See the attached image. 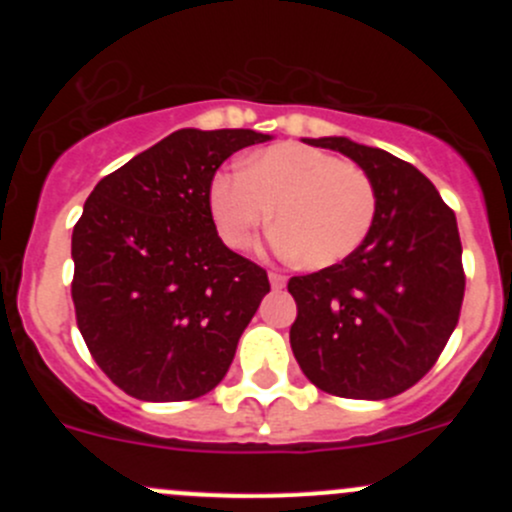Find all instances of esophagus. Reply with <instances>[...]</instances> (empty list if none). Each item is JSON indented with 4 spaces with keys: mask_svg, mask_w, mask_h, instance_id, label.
<instances>
[{
    "mask_svg": "<svg viewBox=\"0 0 512 512\" xmlns=\"http://www.w3.org/2000/svg\"><path fill=\"white\" fill-rule=\"evenodd\" d=\"M270 285L272 289H282L287 285V277L280 275V272H270Z\"/></svg>",
    "mask_w": 512,
    "mask_h": 512,
    "instance_id": "obj_1",
    "label": "esophagus"
}]
</instances>
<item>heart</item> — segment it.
Instances as JSON below:
<instances>
[{"instance_id": "heart-1", "label": "heart", "mask_w": 512, "mask_h": 512, "mask_svg": "<svg viewBox=\"0 0 512 512\" xmlns=\"http://www.w3.org/2000/svg\"><path fill=\"white\" fill-rule=\"evenodd\" d=\"M208 205L220 237L235 250L250 247L275 210L277 247L307 270H327L364 245L379 195L359 165L282 143L247 156L237 175H215Z\"/></svg>"}]
</instances>
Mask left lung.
Wrapping results in <instances>:
<instances>
[{
	"label": "left lung",
	"mask_w": 512,
	"mask_h": 512,
	"mask_svg": "<svg viewBox=\"0 0 512 512\" xmlns=\"http://www.w3.org/2000/svg\"><path fill=\"white\" fill-rule=\"evenodd\" d=\"M302 141L364 168L379 208L349 260L289 280L294 359L327 394L391 399L436 364L458 324L466 277L456 215L406 160L344 136Z\"/></svg>",
	"instance_id": "obj_1"
}]
</instances>
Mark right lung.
Segmentation results:
<instances>
[{"instance_id":"obj_1","label":"right lung","mask_w":512,"mask_h":512,"mask_svg":"<svg viewBox=\"0 0 512 512\" xmlns=\"http://www.w3.org/2000/svg\"><path fill=\"white\" fill-rule=\"evenodd\" d=\"M272 136L180 128L98 180L71 235V297L103 374L141 401H190L225 379L270 292L267 272L220 240L215 170Z\"/></svg>"}]
</instances>
